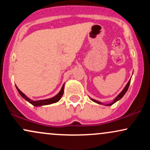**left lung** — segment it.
<instances>
[{"instance_id":"obj_1","label":"left lung","mask_w":150,"mask_h":150,"mask_svg":"<svg viewBox=\"0 0 150 150\" xmlns=\"http://www.w3.org/2000/svg\"><path fill=\"white\" fill-rule=\"evenodd\" d=\"M130 80H131V79H130ZM130 80L128 81V83H127V85H125V87H124V88H123V90L121 91V92H120V94H118V95L117 96V97H116V98H115L114 99H113L112 102L109 103V104H104V103L101 102V101H97V100H95V99H92V98H90V99H91V100H92V101H94V102L97 103V104H99L106 105V106H111V105H113V104H114V103H116V101H118V100H120V99H121V98L123 97V96H124V94H125V93H126V92H127V91H128V89L129 85H130Z\"/></svg>"}]
</instances>
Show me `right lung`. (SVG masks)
<instances>
[{"instance_id":"right-lung-1","label":"right lung","mask_w":150,"mask_h":150,"mask_svg":"<svg viewBox=\"0 0 150 150\" xmlns=\"http://www.w3.org/2000/svg\"><path fill=\"white\" fill-rule=\"evenodd\" d=\"M64 85H65V83L63 84V86H62L61 89L60 90V92H58L56 96H54V97L49 98V99H42V100H38V101L32 100V99H30V98L27 97V96L24 94V93H22L21 91H20V89L18 88V87H16V88H17V89H18L19 94H20V95H21V97L22 98H24L26 101H27L29 103H30L31 104H32L34 106H44V105H49V104H54V103L58 102V101L61 99V98L62 97V96H63V91H64Z\"/></svg>"}]
</instances>
